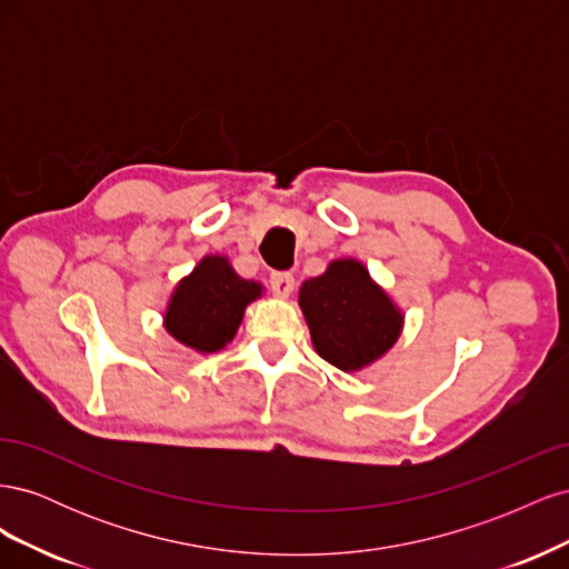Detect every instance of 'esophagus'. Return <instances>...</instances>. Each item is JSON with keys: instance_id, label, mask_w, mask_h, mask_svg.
<instances>
[{"instance_id": "esophagus-1", "label": "esophagus", "mask_w": 569, "mask_h": 569, "mask_svg": "<svg viewBox=\"0 0 569 569\" xmlns=\"http://www.w3.org/2000/svg\"><path fill=\"white\" fill-rule=\"evenodd\" d=\"M270 289L274 297L287 299L295 291V274L291 272H272L270 274Z\"/></svg>"}]
</instances>
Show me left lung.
<instances>
[{"mask_svg":"<svg viewBox=\"0 0 569 569\" xmlns=\"http://www.w3.org/2000/svg\"><path fill=\"white\" fill-rule=\"evenodd\" d=\"M299 306L316 351L343 372L370 366L401 335V311L353 258L332 261L318 278L306 280Z\"/></svg>","mask_w":569,"mask_h":569,"instance_id":"8db88e82","label":"left lung"}]
</instances>
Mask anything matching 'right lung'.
<instances>
[{"label":"right lung","mask_w":569,"mask_h":569,"mask_svg":"<svg viewBox=\"0 0 569 569\" xmlns=\"http://www.w3.org/2000/svg\"><path fill=\"white\" fill-rule=\"evenodd\" d=\"M261 289L239 278L226 256H206L170 297L166 330L194 351H220L232 341L244 308L261 297Z\"/></svg>","instance_id":"obj_1"}]
</instances>
